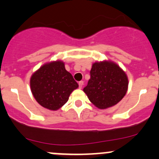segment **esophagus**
<instances>
[{"label":"esophagus","instance_id":"34e87169","mask_svg":"<svg viewBox=\"0 0 159 159\" xmlns=\"http://www.w3.org/2000/svg\"><path fill=\"white\" fill-rule=\"evenodd\" d=\"M78 85H79V88L80 89L82 88V87H83V85H84V81H79V82H78Z\"/></svg>","mask_w":159,"mask_h":159}]
</instances>
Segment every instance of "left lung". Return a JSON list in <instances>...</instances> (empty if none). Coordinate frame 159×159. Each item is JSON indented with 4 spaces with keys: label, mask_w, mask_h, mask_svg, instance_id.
<instances>
[{
    "label": "left lung",
    "mask_w": 159,
    "mask_h": 159,
    "mask_svg": "<svg viewBox=\"0 0 159 159\" xmlns=\"http://www.w3.org/2000/svg\"><path fill=\"white\" fill-rule=\"evenodd\" d=\"M90 73V78L83 90L99 109H105L116 105L128 91V76L112 61L94 62Z\"/></svg>",
    "instance_id": "obj_1"
}]
</instances>
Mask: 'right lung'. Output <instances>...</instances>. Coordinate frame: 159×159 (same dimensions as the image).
I'll use <instances>...</instances> for the list:
<instances>
[{
    "label": "right lung",
    "instance_id": "add662e5",
    "mask_svg": "<svg viewBox=\"0 0 159 159\" xmlns=\"http://www.w3.org/2000/svg\"><path fill=\"white\" fill-rule=\"evenodd\" d=\"M31 91L41 106L49 110L60 109L69 100L71 92L78 88L71 73L61 60L47 62L30 78Z\"/></svg>",
    "mask_w": 159,
    "mask_h": 159
}]
</instances>
